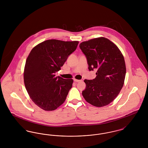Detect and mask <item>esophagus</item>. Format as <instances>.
I'll use <instances>...</instances> for the list:
<instances>
[{
	"label": "esophagus",
	"instance_id": "esophagus-1",
	"mask_svg": "<svg viewBox=\"0 0 148 148\" xmlns=\"http://www.w3.org/2000/svg\"><path fill=\"white\" fill-rule=\"evenodd\" d=\"M74 81L75 82L78 83V82H80L81 80H77V79H74Z\"/></svg>",
	"mask_w": 148,
	"mask_h": 148
}]
</instances>
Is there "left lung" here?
Masks as SVG:
<instances>
[{
  "label": "left lung",
  "instance_id": "1",
  "mask_svg": "<svg viewBox=\"0 0 148 148\" xmlns=\"http://www.w3.org/2000/svg\"><path fill=\"white\" fill-rule=\"evenodd\" d=\"M79 47L86 57L89 70H98L95 79H85L86 88L82 95L92 106H107L117 97L124 83V56L118 47L104 37L81 42Z\"/></svg>",
  "mask_w": 148,
  "mask_h": 148
}]
</instances>
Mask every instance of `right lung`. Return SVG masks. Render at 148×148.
I'll use <instances>...</instances> for the list:
<instances>
[{
	"label": "right lung",
	"instance_id": "add662e5",
	"mask_svg": "<svg viewBox=\"0 0 148 148\" xmlns=\"http://www.w3.org/2000/svg\"><path fill=\"white\" fill-rule=\"evenodd\" d=\"M78 43L47 40L36 45L29 53L24 71V85L30 98L40 108L54 110L65 101L73 80L56 77L55 73L60 70Z\"/></svg>",
	"mask_w": 148,
	"mask_h": 148
}]
</instances>
